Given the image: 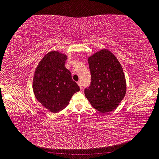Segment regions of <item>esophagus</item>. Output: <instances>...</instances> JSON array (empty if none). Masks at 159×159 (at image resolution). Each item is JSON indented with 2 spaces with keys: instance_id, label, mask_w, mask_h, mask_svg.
<instances>
[{
  "instance_id": "34e87169",
  "label": "esophagus",
  "mask_w": 159,
  "mask_h": 159,
  "mask_svg": "<svg viewBox=\"0 0 159 159\" xmlns=\"http://www.w3.org/2000/svg\"><path fill=\"white\" fill-rule=\"evenodd\" d=\"M78 85L80 86V89H82V84H81V82L80 81H78Z\"/></svg>"
}]
</instances>
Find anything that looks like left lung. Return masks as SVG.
Listing matches in <instances>:
<instances>
[{"mask_svg": "<svg viewBox=\"0 0 159 159\" xmlns=\"http://www.w3.org/2000/svg\"><path fill=\"white\" fill-rule=\"evenodd\" d=\"M91 81L84 93L92 107L105 113L116 109L126 93L127 85L121 64L107 49L88 57Z\"/></svg>", "mask_w": 159, "mask_h": 159, "instance_id": "1", "label": "left lung"}]
</instances>
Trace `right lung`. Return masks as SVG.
<instances>
[{"mask_svg": "<svg viewBox=\"0 0 159 159\" xmlns=\"http://www.w3.org/2000/svg\"><path fill=\"white\" fill-rule=\"evenodd\" d=\"M67 56L51 51L38 64L33 78V91L36 99L50 112L57 113L68 105L78 85L66 68Z\"/></svg>", "mask_w": 159, "mask_h": 159, "instance_id": "1", "label": "right lung"}]
</instances>
